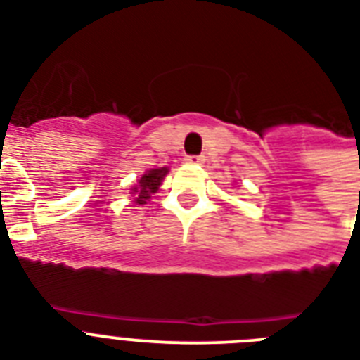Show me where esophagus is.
Returning <instances> with one entry per match:
<instances>
[{
	"label": "esophagus",
	"instance_id": "1",
	"mask_svg": "<svg viewBox=\"0 0 360 360\" xmlns=\"http://www.w3.org/2000/svg\"><path fill=\"white\" fill-rule=\"evenodd\" d=\"M185 160H186V164H202L203 157H202V155H188Z\"/></svg>",
	"mask_w": 360,
	"mask_h": 360
}]
</instances>
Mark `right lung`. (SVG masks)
Wrapping results in <instances>:
<instances>
[{
	"instance_id": "add662e5",
	"label": "right lung",
	"mask_w": 360,
	"mask_h": 360,
	"mask_svg": "<svg viewBox=\"0 0 360 360\" xmlns=\"http://www.w3.org/2000/svg\"><path fill=\"white\" fill-rule=\"evenodd\" d=\"M168 174V168H158V169H149L147 174H143V177L140 179V185L136 186L138 192V198H136V203H146V200L151 198V194L158 188V185L162 183V179Z\"/></svg>"
}]
</instances>
